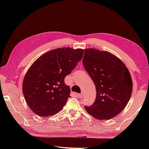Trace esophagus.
I'll return each mask as SVG.
<instances>
[{"label":"esophagus","mask_w":149,"mask_h":149,"mask_svg":"<svg viewBox=\"0 0 149 149\" xmlns=\"http://www.w3.org/2000/svg\"><path fill=\"white\" fill-rule=\"evenodd\" d=\"M77 96L79 98H82L83 97H84V94H83V93H80V94H77Z\"/></svg>","instance_id":"obj_1"}]
</instances>
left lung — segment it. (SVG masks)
Here are the masks:
<instances>
[{
    "label": "left lung",
    "instance_id": "8db88e82",
    "mask_svg": "<svg viewBox=\"0 0 149 149\" xmlns=\"http://www.w3.org/2000/svg\"><path fill=\"white\" fill-rule=\"evenodd\" d=\"M83 64L97 92L94 103L85 109L97 119H112L122 112L132 95L129 70L115 55L95 49L85 50Z\"/></svg>",
    "mask_w": 149,
    "mask_h": 149
}]
</instances>
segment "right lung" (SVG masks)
<instances>
[{"label":"right lung","mask_w":149,"mask_h":149,"mask_svg":"<svg viewBox=\"0 0 149 149\" xmlns=\"http://www.w3.org/2000/svg\"><path fill=\"white\" fill-rule=\"evenodd\" d=\"M84 52L80 49L59 48L42 54L30 66L22 91L33 112L47 117L62 109L70 97V88L64 79L81 60Z\"/></svg>","instance_id":"add662e5"}]
</instances>
